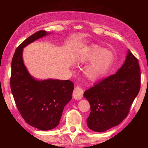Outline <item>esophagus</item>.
Returning a JSON list of instances; mask_svg holds the SVG:
<instances>
[{"mask_svg": "<svg viewBox=\"0 0 148 148\" xmlns=\"http://www.w3.org/2000/svg\"><path fill=\"white\" fill-rule=\"evenodd\" d=\"M83 93H84L83 89H82L81 87L77 86L76 88L74 89V92H73L74 99L77 100V101L82 99V97H83Z\"/></svg>", "mask_w": 148, "mask_h": 148, "instance_id": "34e87169", "label": "esophagus"}]
</instances>
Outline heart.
<instances>
[{
	"label": "heart",
	"instance_id": "1",
	"mask_svg": "<svg viewBox=\"0 0 148 148\" xmlns=\"http://www.w3.org/2000/svg\"><path fill=\"white\" fill-rule=\"evenodd\" d=\"M116 57L111 49L99 45L91 44L79 50L75 57V61L80 64H87L84 74L91 81L103 78L113 67Z\"/></svg>",
	"mask_w": 148,
	"mask_h": 148
}]
</instances>
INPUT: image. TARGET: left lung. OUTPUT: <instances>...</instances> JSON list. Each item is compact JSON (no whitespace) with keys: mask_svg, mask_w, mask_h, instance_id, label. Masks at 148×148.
Returning a JSON list of instances; mask_svg holds the SVG:
<instances>
[{"mask_svg":"<svg viewBox=\"0 0 148 148\" xmlns=\"http://www.w3.org/2000/svg\"><path fill=\"white\" fill-rule=\"evenodd\" d=\"M140 88L138 61L129 49L121 68L84 92L91 112L87 127L95 132H104L126 118Z\"/></svg>","mask_w":148,"mask_h":148,"instance_id":"obj_1","label":"left lung"}]
</instances>
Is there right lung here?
I'll list each match as a JSON object with an SVG mask.
<instances>
[{
    "label": "right lung",
    "instance_id": "1",
    "mask_svg": "<svg viewBox=\"0 0 148 148\" xmlns=\"http://www.w3.org/2000/svg\"><path fill=\"white\" fill-rule=\"evenodd\" d=\"M50 34L40 31L31 35L17 47L12 61L10 87L16 106L27 123L41 131L59 125L74 88L70 80L36 79L24 64V47Z\"/></svg>",
    "mask_w": 148,
    "mask_h": 148
}]
</instances>
